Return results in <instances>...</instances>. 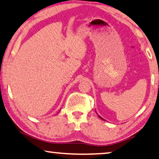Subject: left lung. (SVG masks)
<instances>
[{
  "label": "left lung",
  "instance_id": "obj_1",
  "mask_svg": "<svg viewBox=\"0 0 159 159\" xmlns=\"http://www.w3.org/2000/svg\"><path fill=\"white\" fill-rule=\"evenodd\" d=\"M99 116V117H100V118H101V119H102V120H104V119H103V118H101V117L100 116Z\"/></svg>",
  "mask_w": 159,
  "mask_h": 159
}]
</instances>
